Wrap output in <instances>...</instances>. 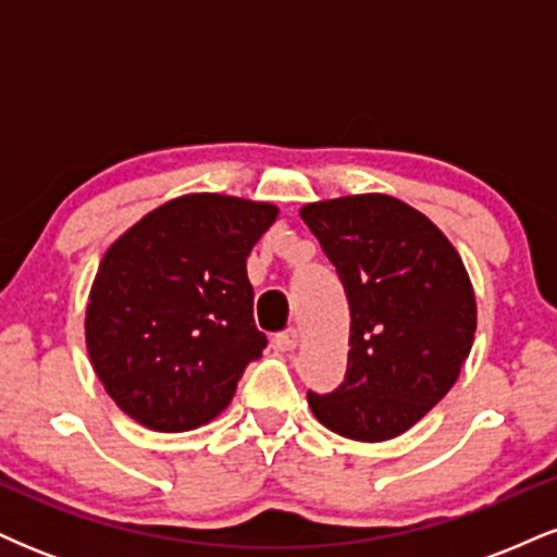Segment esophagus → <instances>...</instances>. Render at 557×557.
<instances>
[{
	"label": "esophagus",
	"mask_w": 557,
	"mask_h": 557,
	"mask_svg": "<svg viewBox=\"0 0 557 557\" xmlns=\"http://www.w3.org/2000/svg\"><path fill=\"white\" fill-rule=\"evenodd\" d=\"M274 348L283 350V354H290V350L298 348V330H287V332H280V335H274Z\"/></svg>",
	"instance_id": "34e87169"
}]
</instances>
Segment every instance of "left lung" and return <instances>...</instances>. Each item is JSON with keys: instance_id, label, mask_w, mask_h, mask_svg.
<instances>
[{"instance_id": "obj_1", "label": "left lung", "mask_w": 557, "mask_h": 557, "mask_svg": "<svg viewBox=\"0 0 557 557\" xmlns=\"http://www.w3.org/2000/svg\"><path fill=\"white\" fill-rule=\"evenodd\" d=\"M300 220L335 264L350 306L345 382L309 393L311 411L348 440L398 437L445 398L469 359V272L443 230L393 196L306 203Z\"/></svg>"}]
</instances>
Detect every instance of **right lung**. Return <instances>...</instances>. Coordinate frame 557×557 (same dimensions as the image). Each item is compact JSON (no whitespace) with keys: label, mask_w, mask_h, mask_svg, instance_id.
I'll use <instances>...</instances> for the list:
<instances>
[{"label":"right lung","mask_w":557,"mask_h":557,"mask_svg":"<svg viewBox=\"0 0 557 557\" xmlns=\"http://www.w3.org/2000/svg\"><path fill=\"white\" fill-rule=\"evenodd\" d=\"M274 203L188 194L107 248L86 306V348L110 398L154 432H188L233 400L267 335L246 259Z\"/></svg>","instance_id":"right-lung-1"}]
</instances>
